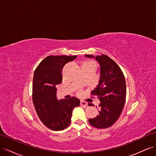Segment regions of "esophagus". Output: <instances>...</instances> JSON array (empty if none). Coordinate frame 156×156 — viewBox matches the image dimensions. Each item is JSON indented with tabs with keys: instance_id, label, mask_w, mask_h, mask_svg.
<instances>
[{
	"instance_id": "esophagus-1",
	"label": "esophagus",
	"mask_w": 156,
	"mask_h": 156,
	"mask_svg": "<svg viewBox=\"0 0 156 156\" xmlns=\"http://www.w3.org/2000/svg\"><path fill=\"white\" fill-rule=\"evenodd\" d=\"M81 106H85V107H87V103L86 102H84V101H81Z\"/></svg>"
}]
</instances>
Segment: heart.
<instances>
[{"mask_svg":"<svg viewBox=\"0 0 156 156\" xmlns=\"http://www.w3.org/2000/svg\"><path fill=\"white\" fill-rule=\"evenodd\" d=\"M88 66H92V67H94L95 68V64L92 61H88V62H86L85 63H83V65H82V68L83 67H88Z\"/></svg>","mask_w":156,"mask_h":156,"instance_id":"heart-1","label":"heart"}]
</instances>
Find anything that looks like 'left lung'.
Returning a JSON list of instances; mask_svg holds the SVG:
<instances>
[{
    "instance_id": "obj_1",
    "label": "left lung",
    "mask_w": 156,
    "mask_h": 156,
    "mask_svg": "<svg viewBox=\"0 0 156 156\" xmlns=\"http://www.w3.org/2000/svg\"><path fill=\"white\" fill-rule=\"evenodd\" d=\"M100 67L98 85L91 94L100 101L99 114L88 119L89 123L98 129H106L114 124L123 110L126 100V82L124 75L116 63L105 54L94 57Z\"/></svg>"
}]
</instances>
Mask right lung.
<instances>
[{
    "mask_svg": "<svg viewBox=\"0 0 156 156\" xmlns=\"http://www.w3.org/2000/svg\"><path fill=\"white\" fill-rule=\"evenodd\" d=\"M76 56H49L36 68L33 80V102L43 123L52 130H62L71 123L74 108L80 100L71 97L58 100L56 85L62 82V71L67 63Z\"/></svg>",
    "mask_w": 156,
    "mask_h": 156,
    "instance_id": "1",
    "label": "right lung"
}]
</instances>
